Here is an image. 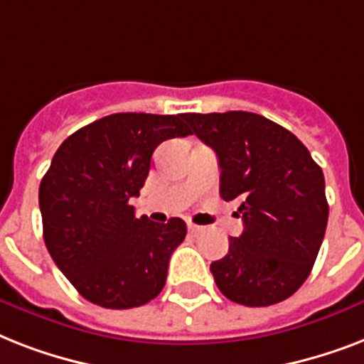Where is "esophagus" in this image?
<instances>
[{
  "label": "esophagus",
  "mask_w": 364,
  "mask_h": 364,
  "mask_svg": "<svg viewBox=\"0 0 364 364\" xmlns=\"http://www.w3.org/2000/svg\"><path fill=\"white\" fill-rule=\"evenodd\" d=\"M187 228H188V232H191V234H198L200 230H202V227H198V225H194V223H188Z\"/></svg>",
  "instance_id": "34e87169"
}]
</instances>
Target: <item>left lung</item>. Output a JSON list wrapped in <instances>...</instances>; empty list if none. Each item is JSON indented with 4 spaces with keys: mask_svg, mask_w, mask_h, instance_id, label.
<instances>
[{
    "mask_svg": "<svg viewBox=\"0 0 364 364\" xmlns=\"http://www.w3.org/2000/svg\"><path fill=\"white\" fill-rule=\"evenodd\" d=\"M215 151L223 200H238L243 232L210 270L227 299L272 306L310 276L328 219L325 177L299 137L247 111L185 113Z\"/></svg>",
    "mask_w": 364,
    "mask_h": 364,
    "instance_id": "obj_1",
    "label": "left lung"
}]
</instances>
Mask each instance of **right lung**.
I'll list each match as a JSON object with an SVG mask.
<instances>
[{
	"mask_svg": "<svg viewBox=\"0 0 364 364\" xmlns=\"http://www.w3.org/2000/svg\"><path fill=\"white\" fill-rule=\"evenodd\" d=\"M185 136L183 115L115 113L82 126L54 153L39 185L43 238L88 302L128 310L164 287L187 225L179 217L137 219L130 200L145 185L154 149Z\"/></svg>",
	"mask_w": 364,
	"mask_h": 364,
	"instance_id": "add662e5",
	"label": "right lung"
}]
</instances>
